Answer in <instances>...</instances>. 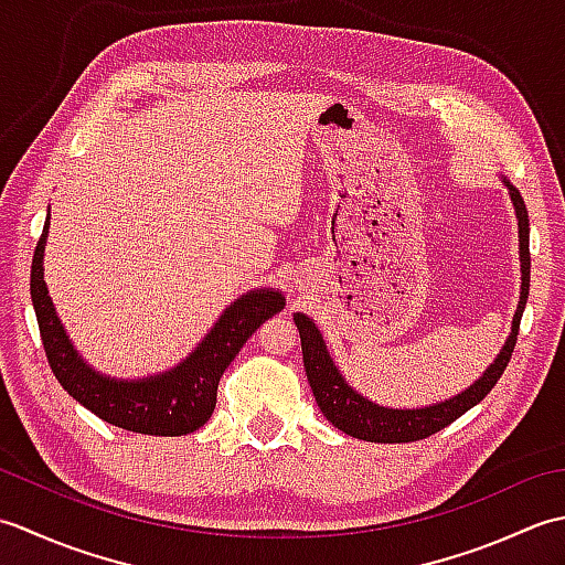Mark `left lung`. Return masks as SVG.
<instances>
[{"mask_svg": "<svg viewBox=\"0 0 565 565\" xmlns=\"http://www.w3.org/2000/svg\"><path fill=\"white\" fill-rule=\"evenodd\" d=\"M505 184L510 201L518 215V233H520V301L518 310L512 316V328L505 344H502L500 354L493 359L481 376H478L466 391L451 395L447 401L423 405V407H386L366 395L359 393L354 386L347 383L340 366L328 352V344L322 340V332L306 313H294V322L301 334V350H303V366L310 388H313L316 403L330 423L342 429L344 435L364 439V441H381V444H401V441H417L425 439L435 431L451 425L456 417H461L466 411L481 403L490 388L500 381L502 371H505L514 342H518L520 320L524 313L526 298H530V213H526L524 199L518 186L510 184L508 177H500Z\"/></svg>", "mask_w": 565, "mask_h": 565, "instance_id": "left-lung-1", "label": "left lung"}]
</instances>
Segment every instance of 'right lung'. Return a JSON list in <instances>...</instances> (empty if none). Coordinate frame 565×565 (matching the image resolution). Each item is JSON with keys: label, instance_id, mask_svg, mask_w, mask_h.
Masks as SVG:
<instances>
[{"label": "right lung", "instance_id": "1", "mask_svg": "<svg viewBox=\"0 0 565 565\" xmlns=\"http://www.w3.org/2000/svg\"><path fill=\"white\" fill-rule=\"evenodd\" d=\"M51 209L31 264V301L47 364L72 398L104 423L154 437H182L209 423L223 371L264 320L279 313V289H252L227 306L203 340L177 366L142 379L106 376L72 344L43 279Z\"/></svg>", "mask_w": 565, "mask_h": 565}]
</instances>
